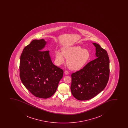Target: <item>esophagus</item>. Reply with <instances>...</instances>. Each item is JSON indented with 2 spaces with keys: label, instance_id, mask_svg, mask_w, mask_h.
<instances>
[{
  "label": "esophagus",
  "instance_id": "obj_1",
  "mask_svg": "<svg viewBox=\"0 0 128 128\" xmlns=\"http://www.w3.org/2000/svg\"><path fill=\"white\" fill-rule=\"evenodd\" d=\"M64 74L65 75H68L69 74V72H68L67 70H65L64 71Z\"/></svg>",
  "mask_w": 128,
  "mask_h": 128
}]
</instances>
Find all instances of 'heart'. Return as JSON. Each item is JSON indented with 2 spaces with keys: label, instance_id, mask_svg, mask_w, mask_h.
I'll return each mask as SVG.
<instances>
[{
  "label": "heart",
  "instance_id": "heart-1",
  "mask_svg": "<svg viewBox=\"0 0 128 128\" xmlns=\"http://www.w3.org/2000/svg\"><path fill=\"white\" fill-rule=\"evenodd\" d=\"M67 58L66 64L71 70H78L84 68L88 63L90 57V53L87 48H83L80 46L64 47L62 51L57 50L55 52L56 63L60 65Z\"/></svg>",
  "mask_w": 128,
  "mask_h": 128
}]
</instances>
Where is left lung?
Here are the masks:
<instances>
[{
	"instance_id": "8db88e82",
	"label": "left lung",
	"mask_w": 128,
	"mask_h": 128,
	"mask_svg": "<svg viewBox=\"0 0 128 128\" xmlns=\"http://www.w3.org/2000/svg\"><path fill=\"white\" fill-rule=\"evenodd\" d=\"M92 44L96 47V58L71 75V93L81 101L95 97L104 89L108 81L110 62L107 52L98 44Z\"/></svg>"
}]
</instances>
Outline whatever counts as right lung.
<instances>
[{"mask_svg":"<svg viewBox=\"0 0 128 128\" xmlns=\"http://www.w3.org/2000/svg\"><path fill=\"white\" fill-rule=\"evenodd\" d=\"M47 42L33 40L24 48L21 55V81L33 95L47 98L54 94L63 70L52 62L49 51H44ZM44 50V52H42Z\"/></svg>","mask_w":128,"mask_h":128,"instance_id":"add662e5","label":"right lung"}]
</instances>
